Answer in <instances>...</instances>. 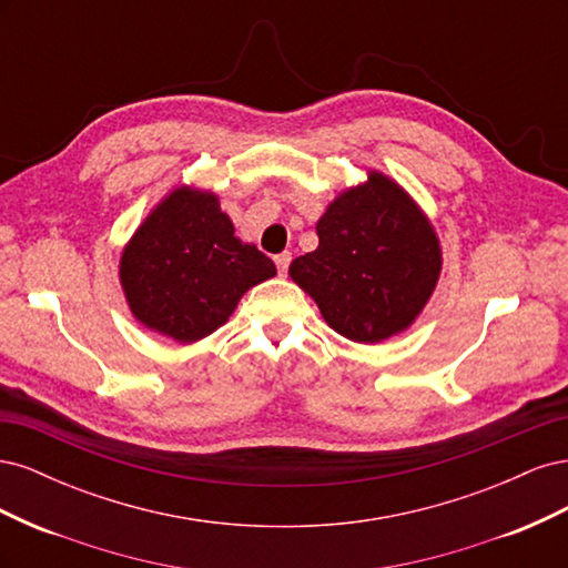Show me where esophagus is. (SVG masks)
I'll use <instances>...</instances> for the list:
<instances>
[{"instance_id": "34e87169", "label": "esophagus", "mask_w": 568, "mask_h": 568, "mask_svg": "<svg viewBox=\"0 0 568 568\" xmlns=\"http://www.w3.org/2000/svg\"><path fill=\"white\" fill-rule=\"evenodd\" d=\"M274 265H277L280 274H286V270H288V265H291V253L284 251V253H280V255H274Z\"/></svg>"}]
</instances>
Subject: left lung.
<instances>
[{
	"label": "left lung",
	"mask_w": 568,
	"mask_h": 568,
	"mask_svg": "<svg viewBox=\"0 0 568 568\" xmlns=\"http://www.w3.org/2000/svg\"><path fill=\"white\" fill-rule=\"evenodd\" d=\"M320 246L288 267L324 322L355 343H379L419 317L440 277L432 222L405 189L369 170L317 220Z\"/></svg>",
	"instance_id": "left-lung-1"
}]
</instances>
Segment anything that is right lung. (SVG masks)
<instances>
[{
  "instance_id": "obj_1",
  "label": "right lung",
  "mask_w": 568,
  "mask_h": 568,
  "mask_svg": "<svg viewBox=\"0 0 568 568\" xmlns=\"http://www.w3.org/2000/svg\"><path fill=\"white\" fill-rule=\"evenodd\" d=\"M277 274L234 236L213 192L178 186L142 222L120 255V284L146 329L194 343L234 313L246 291Z\"/></svg>"
}]
</instances>
